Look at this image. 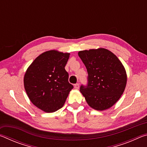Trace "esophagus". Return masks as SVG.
Returning a JSON list of instances; mask_svg holds the SVG:
<instances>
[{"mask_svg":"<svg viewBox=\"0 0 147 147\" xmlns=\"http://www.w3.org/2000/svg\"><path fill=\"white\" fill-rule=\"evenodd\" d=\"M74 88H75L76 89H79V88H80V86H79V84H74Z\"/></svg>","mask_w":147,"mask_h":147,"instance_id":"1","label":"esophagus"}]
</instances>
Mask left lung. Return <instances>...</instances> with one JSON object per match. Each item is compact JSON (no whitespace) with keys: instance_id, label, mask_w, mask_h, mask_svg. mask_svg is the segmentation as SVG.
<instances>
[{"instance_id":"8db88e82","label":"left lung","mask_w":147,"mask_h":147,"mask_svg":"<svg viewBox=\"0 0 147 147\" xmlns=\"http://www.w3.org/2000/svg\"><path fill=\"white\" fill-rule=\"evenodd\" d=\"M88 74V84L80 91L88 105L103 111L112 107L125 89L127 74L123 63L115 54L104 48L78 52Z\"/></svg>"}]
</instances>
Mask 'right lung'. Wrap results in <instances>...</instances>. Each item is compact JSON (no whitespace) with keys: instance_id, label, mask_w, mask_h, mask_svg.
Returning a JSON list of instances; mask_svg holds the SVG:
<instances>
[{"instance_id":"1","label":"right lung","mask_w":147,"mask_h":147,"mask_svg":"<svg viewBox=\"0 0 147 147\" xmlns=\"http://www.w3.org/2000/svg\"><path fill=\"white\" fill-rule=\"evenodd\" d=\"M70 53L51 50L41 54L30 65L24 76V86L32 103L47 113L63 106L73 86L65 69Z\"/></svg>"}]
</instances>
